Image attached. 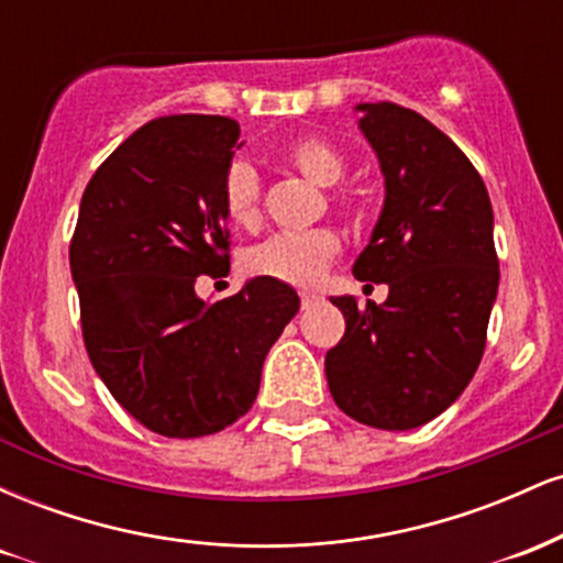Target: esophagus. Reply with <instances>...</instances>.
Wrapping results in <instances>:
<instances>
[{"instance_id": "1", "label": "esophagus", "mask_w": 563, "mask_h": 563, "mask_svg": "<svg viewBox=\"0 0 563 563\" xmlns=\"http://www.w3.org/2000/svg\"><path fill=\"white\" fill-rule=\"evenodd\" d=\"M318 299H320V296H314V294H301V307L303 309L314 307V303H318Z\"/></svg>"}]
</instances>
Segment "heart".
<instances>
[{
	"mask_svg": "<svg viewBox=\"0 0 563 563\" xmlns=\"http://www.w3.org/2000/svg\"><path fill=\"white\" fill-rule=\"evenodd\" d=\"M283 161L320 187H333L346 172L344 153L322 137L294 140L283 151ZM222 200L230 222L238 228H251L260 222L262 183L254 166L245 161L230 164L222 179ZM339 249V235L328 228L275 232L245 251L243 269L254 277H269L288 286H312L325 273Z\"/></svg>",
	"mask_w": 563,
	"mask_h": 563,
	"instance_id": "obj_1",
	"label": "heart"
}]
</instances>
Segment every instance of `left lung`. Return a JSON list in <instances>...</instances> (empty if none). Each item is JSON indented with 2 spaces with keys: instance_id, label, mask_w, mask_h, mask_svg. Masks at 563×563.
<instances>
[{
  "instance_id": "1",
  "label": "left lung",
  "mask_w": 563,
  "mask_h": 563,
  "mask_svg": "<svg viewBox=\"0 0 563 563\" xmlns=\"http://www.w3.org/2000/svg\"><path fill=\"white\" fill-rule=\"evenodd\" d=\"M354 111L384 206L352 273L386 283L389 299L363 309L333 296L346 333L325 354V378L349 418L407 431L448 410L482 363L500 283L493 203L461 147L421 113L394 102Z\"/></svg>"
}]
</instances>
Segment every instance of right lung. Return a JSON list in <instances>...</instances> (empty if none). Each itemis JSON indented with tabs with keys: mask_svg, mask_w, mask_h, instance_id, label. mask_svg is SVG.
Listing matches in <instances>:
<instances>
[{
	"mask_svg": "<svg viewBox=\"0 0 563 563\" xmlns=\"http://www.w3.org/2000/svg\"><path fill=\"white\" fill-rule=\"evenodd\" d=\"M224 115H164L102 161L70 241L81 331L97 376L161 437L217 434L260 394L269 346L299 312L288 283L251 277L203 301L230 267L222 179L243 145Z\"/></svg>",
	"mask_w": 563,
	"mask_h": 563,
	"instance_id": "right-lung-1",
	"label": "right lung"
}]
</instances>
